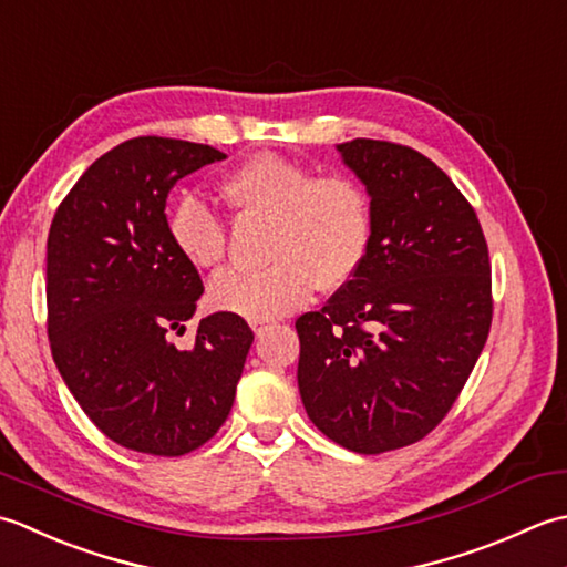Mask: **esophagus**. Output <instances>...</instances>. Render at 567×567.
<instances>
[{
	"label": "esophagus",
	"instance_id": "34e87169",
	"mask_svg": "<svg viewBox=\"0 0 567 567\" xmlns=\"http://www.w3.org/2000/svg\"><path fill=\"white\" fill-rule=\"evenodd\" d=\"M269 326H267V322H251V330H254V334H257V338H259V334H264V330H267Z\"/></svg>",
	"mask_w": 567,
	"mask_h": 567
}]
</instances>
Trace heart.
<instances>
[{"instance_id": "b5f03b06", "label": "heart", "mask_w": 567, "mask_h": 567, "mask_svg": "<svg viewBox=\"0 0 567 567\" xmlns=\"http://www.w3.org/2000/svg\"><path fill=\"white\" fill-rule=\"evenodd\" d=\"M223 198L274 219L267 269L229 267L207 288L215 310L264 322L306 306L316 286L340 288L364 267L372 247V200L344 173L318 176L279 154H254L223 181ZM168 233L181 257L198 269L225 254V223L210 205L186 195L173 205Z\"/></svg>"}]
</instances>
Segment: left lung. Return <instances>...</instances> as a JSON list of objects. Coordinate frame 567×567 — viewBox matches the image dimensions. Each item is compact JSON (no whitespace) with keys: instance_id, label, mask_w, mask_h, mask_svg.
<instances>
[{"instance_id":"8db88e82","label":"left lung","mask_w":567,"mask_h":567,"mask_svg":"<svg viewBox=\"0 0 567 567\" xmlns=\"http://www.w3.org/2000/svg\"><path fill=\"white\" fill-rule=\"evenodd\" d=\"M338 152L372 200V247L296 320L298 391L320 433L379 455L429 435L460 396L492 326V267L475 210L431 158L377 138Z\"/></svg>"}]
</instances>
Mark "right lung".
I'll return each mask as SVG.
<instances>
[{"label":"right lung","instance_id":"obj_1","mask_svg":"<svg viewBox=\"0 0 567 567\" xmlns=\"http://www.w3.org/2000/svg\"><path fill=\"white\" fill-rule=\"evenodd\" d=\"M223 152L183 138L136 136L92 164L53 215L45 303L53 362L87 419L136 453L178 457L219 431L235 403L254 332L237 316L200 320L198 269L168 233L176 183Z\"/></svg>","mask_w":567,"mask_h":567}]
</instances>
